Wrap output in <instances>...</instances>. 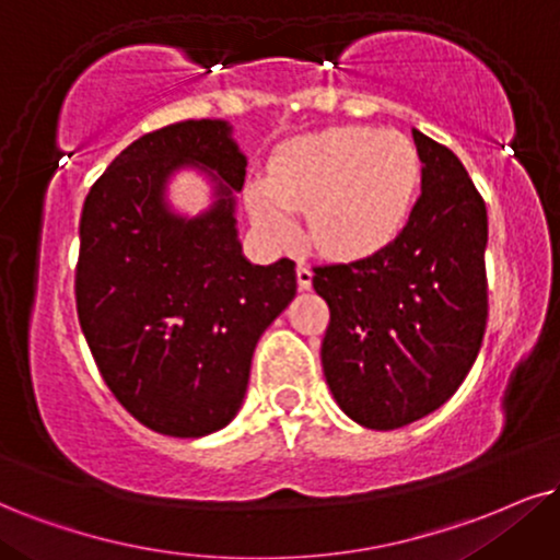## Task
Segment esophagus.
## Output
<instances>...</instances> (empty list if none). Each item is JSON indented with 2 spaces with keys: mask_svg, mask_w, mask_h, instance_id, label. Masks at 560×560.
<instances>
[{
  "mask_svg": "<svg viewBox=\"0 0 560 560\" xmlns=\"http://www.w3.org/2000/svg\"><path fill=\"white\" fill-rule=\"evenodd\" d=\"M295 278H299L301 291H308V288H312V280H314L312 267L303 265V261H299V267H295Z\"/></svg>",
  "mask_w": 560,
  "mask_h": 560,
  "instance_id": "obj_1",
  "label": "esophagus"
}]
</instances>
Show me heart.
Masks as SVG:
<instances>
[{"mask_svg": "<svg viewBox=\"0 0 560 560\" xmlns=\"http://www.w3.org/2000/svg\"><path fill=\"white\" fill-rule=\"evenodd\" d=\"M420 174L423 163L410 137L335 127L282 144L267 182L246 189V205L275 244H293L295 212H312L316 244L340 257H365L399 236Z\"/></svg>", "mask_w": 560, "mask_h": 560, "instance_id": "obj_1", "label": "heart"}]
</instances>
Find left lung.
<instances>
[{"instance_id":"left-lung-1","label":"left lung","mask_w":560,"mask_h":560,"mask_svg":"<svg viewBox=\"0 0 560 560\" xmlns=\"http://www.w3.org/2000/svg\"><path fill=\"white\" fill-rule=\"evenodd\" d=\"M420 197L402 233L371 257L314 267L327 301L322 365L340 410L392 431L439 410L486 335L488 212L452 150L418 129Z\"/></svg>"}]
</instances>
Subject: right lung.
Segmentation results:
<instances>
[{
	"label": "right lung",
	"mask_w": 560,
	"mask_h": 560,
	"mask_svg": "<svg viewBox=\"0 0 560 560\" xmlns=\"http://www.w3.org/2000/svg\"><path fill=\"white\" fill-rule=\"evenodd\" d=\"M213 186L182 217L167 202L178 170ZM246 155L223 119H189L121 150L88 191L74 295L103 382L142 425L176 439L215 433L244 402L259 337L295 295V265L241 254L236 191Z\"/></svg>",
	"instance_id": "right-lung-1"
}]
</instances>
